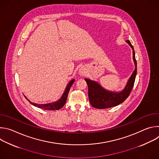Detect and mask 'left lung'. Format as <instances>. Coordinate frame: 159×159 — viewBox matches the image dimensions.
Returning <instances> with one entry per match:
<instances>
[{"label": "left lung", "mask_w": 159, "mask_h": 159, "mask_svg": "<svg viewBox=\"0 0 159 159\" xmlns=\"http://www.w3.org/2000/svg\"><path fill=\"white\" fill-rule=\"evenodd\" d=\"M126 42L133 50V58L135 65V69L128 80L125 88L120 93L110 92L103 89L98 83L87 79H85L88 85V96L90 104L98 109H106L116 106L124 102L129 96L133 87L136 75H137V60L133 47L129 40Z\"/></svg>", "instance_id": "left-lung-1"}]
</instances>
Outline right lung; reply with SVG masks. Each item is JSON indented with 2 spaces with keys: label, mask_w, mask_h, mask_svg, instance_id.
<instances>
[{
  "label": "right lung",
  "mask_w": 159,
  "mask_h": 159,
  "mask_svg": "<svg viewBox=\"0 0 159 159\" xmlns=\"http://www.w3.org/2000/svg\"><path fill=\"white\" fill-rule=\"evenodd\" d=\"M75 80L73 79L72 80L69 84L67 85L65 90V92L63 94L61 98L57 102H52V103H49V104H36V103H33L31 102L30 101H29L26 97V98L27 99V100L33 105H34V106H37L39 108L45 109V110H52V111H55V110H58L60 109H61L65 104L66 99H67V96H68V94H69V92L70 90V89L72 86V85L73 84V83L74 82Z\"/></svg>",
  "instance_id": "add662e5"
}]
</instances>
